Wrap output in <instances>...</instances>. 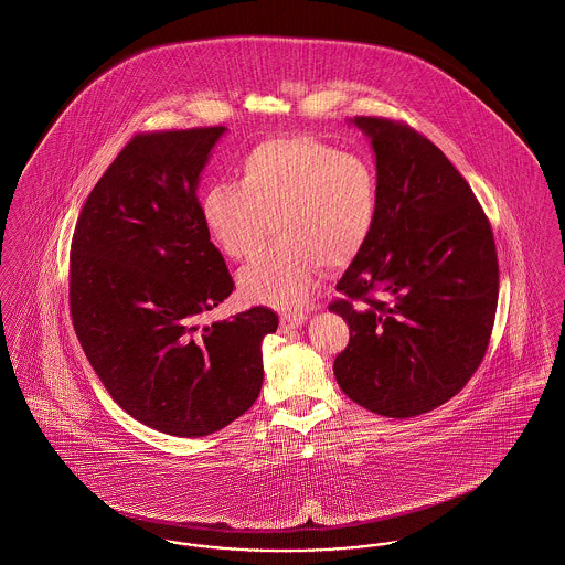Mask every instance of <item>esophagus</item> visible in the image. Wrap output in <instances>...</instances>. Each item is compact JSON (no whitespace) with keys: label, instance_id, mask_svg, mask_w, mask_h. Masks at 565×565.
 Returning a JSON list of instances; mask_svg holds the SVG:
<instances>
[{"label":"esophagus","instance_id":"1","mask_svg":"<svg viewBox=\"0 0 565 565\" xmlns=\"http://www.w3.org/2000/svg\"><path fill=\"white\" fill-rule=\"evenodd\" d=\"M305 320H307L305 313H284V316H281V332L295 330L298 326H302Z\"/></svg>","mask_w":565,"mask_h":565}]
</instances>
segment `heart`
<instances>
[{"label": "heart", "instance_id": "heart-1", "mask_svg": "<svg viewBox=\"0 0 565 565\" xmlns=\"http://www.w3.org/2000/svg\"><path fill=\"white\" fill-rule=\"evenodd\" d=\"M239 186L212 184L201 217L217 247L252 258L275 231L277 243L239 273L254 302L298 307L320 270L353 263L371 239L379 214L375 167L311 137H277L249 150L237 167Z\"/></svg>", "mask_w": 565, "mask_h": 565}]
</instances>
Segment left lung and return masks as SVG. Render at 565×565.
<instances>
[{"instance_id": "1", "label": "left lung", "mask_w": 565, "mask_h": 565, "mask_svg": "<svg viewBox=\"0 0 565 565\" xmlns=\"http://www.w3.org/2000/svg\"><path fill=\"white\" fill-rule=\"evenodd\" d=\"M375 150L379 214L328 309L350 326L334 376L353 403L417 417L475 375L498 307V254L483 207L451 161L408 125L351 118Z\"/></svg>"}]
</instances>
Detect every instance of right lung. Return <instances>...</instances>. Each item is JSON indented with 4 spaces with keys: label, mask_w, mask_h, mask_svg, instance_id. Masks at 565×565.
Returning a JSON list of instances; mask_svg holds the SVG:
<instances>
[{
    "label": "right lung",
    "mask_w": 565,
    "mask_h": 565,
    "mask_svg": "<svg viewBox=\"0 0 565 565\" xmlns=\"http://www.w3.org/2000/svg\"><path fill=\"white\" fill-rule=\"evenodd\" d=\"M224 127L135 135L82 207L70 307L109 396L154 430L199 438L256 403L263 339L279 318L252 307L201 326L235 284L196 196Z\"/></svg>",
    "instance_id": "1"
}]
</instances>
